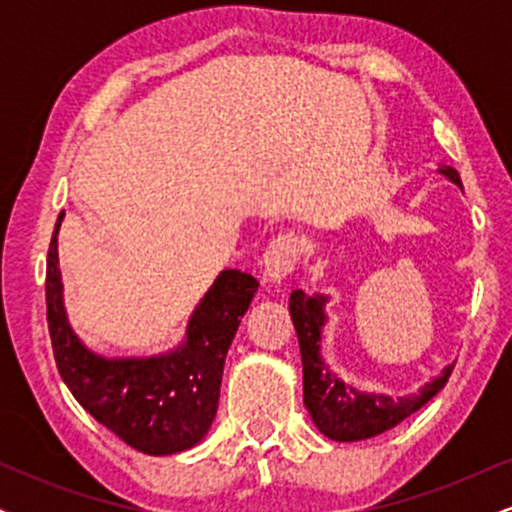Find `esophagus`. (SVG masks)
Returning <instances> with one entry per match:
<instances>
[{
  "mask_svg": "<svg viewBox=\"0 0 512 512\" xmlns=\"http://www.w3.org/2000/svg\"><path fill=\"white\" fill-rule=\"evenodd\" d=\"M301 252L303 243L296 233H281V236L272 238L267 252H264V274H267V279L281 284V279H286L296 269Z\"/></svg>",
  "mask_w": 512,
  "mask_h": 512,
  "instance_id": "34e87169",
  "label": "esophagus"
}]
</instances>
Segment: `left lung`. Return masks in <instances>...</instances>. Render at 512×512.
I'll use <instances>...</instances> for the list:
<instances>
[{
    "label": "left lung",
    "instance_id": "8db88e82",
    "mask_svg": "<svg viewBox=\"0 0 512 512\" xmlns=\"http://www.w3.org/2000/svg\"><path fill=\"white\" fill-rule=\"evenodd\" d=\"M440 173L462 187L460 173L455 168L443 166ZM322 305H325V298H310L301 289L293 291L289 298V313L298 334V346H301L303 402L313 416L315 426L327 438L351 443V440L380 436V433L402 424L414 411H419L448 383L455 366L445 368L438 378L421 387L419 395L411 397L392 399L387 395H366V392L344 385L320 358V332L325 325Z\"/></svg>",
    "mask_w": 512,
    "mask_h": 512
}]
</instances>
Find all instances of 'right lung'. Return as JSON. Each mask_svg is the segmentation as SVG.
<instances>
[{
  "label": "right lung",
  "mask_w": 512,
  "mask_h": 512,
  "mask_svg": "<svg viewBox=\"0 0 512 512\" xmlns=\"http://www.w3.org/2000/svg\"><path fill=\"white\" fill-rule=\"evenodd\" d=\"M57 216L48 250L45 303L57 370L76 402L98 424L146 455H173L207 436L219 407L223 361L257 281L226 269L197 305L187 342L166 356L103 358L88 351L69 327L57 267Z\"/></svg>",
  "instance_id": "obj_1"
}]
</instances>
